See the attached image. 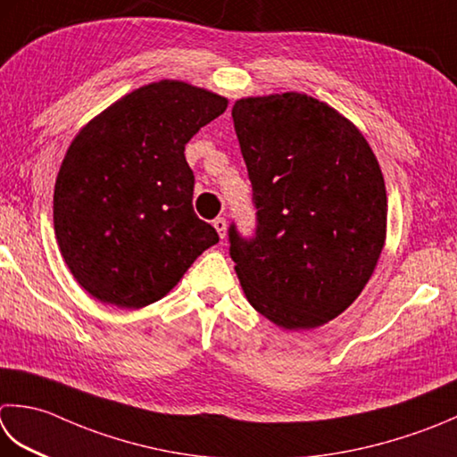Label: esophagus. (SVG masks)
Returning <instances> with one entry per match:
<instances>
[{"label":"esophagus","mask_w":457,"mask_h":457,"mask_svg":"<svg viewBox=\"0 0 457 457\" xmlns=\"http://www.w3.org/2000/svg\"><path fill=\"white\" fill-rule=\"evenodd\" d=\"M213 228L218 229V234H220L221 239H226V236H228V221H226V218H216V220H213Z\"/></svg>","instance_id":"1"}]
</instances>
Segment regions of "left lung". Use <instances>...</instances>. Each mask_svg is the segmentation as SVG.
<instances>
[{
	"label": "left lung",
	"instance_id": "8db88e82",
	"mask_svg": "<svg viewBox=\"0 0 457 457\" xmlns=\"http://www.w3.org/2000/svg\"><path fill=\"white\" fill-rule=\"evenodd\" d=\"M252 182L255 229L229 223V255L252 307L312 328L351 305L386 237V187L369 142L317 98L283 93L231 109Z\"/></svg>",
	"mask_w": 457,
	"mask_h": 457
}]
</instances>
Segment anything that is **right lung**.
<instances>
[{
	"mask_svg": "<svg viewBox=\"0 0 457 457\" xmlns=\"http://www.w3.org/2000/svg\"><path fill=\"white\" fill-rule=\"evenodd\" d=\"M226 106L220 95L160 80L120 98L71 142L53 221L62 259L93 297L120 309L150 305L218 244L194 212L184 148Z\"/></svg>",
	"mask_w": 457,
	"mask_h": 457,
	"instance_id": "1",
	"label": "right lung"
}]
</instances>
